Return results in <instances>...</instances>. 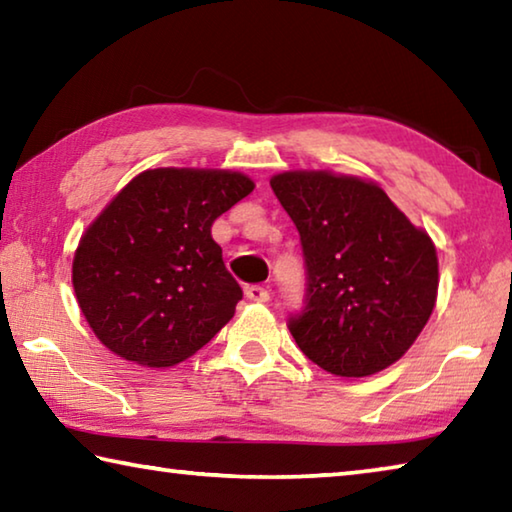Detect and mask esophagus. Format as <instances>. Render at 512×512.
I'll list each match as a JSON object with an SVG mask.
<instances>
[{
	"label": "esophagus",
	"mask_w": 512,
	"mask_h": 512,
	"mask_svg": "<svg viewBox=\"0 0 512 512\" xmlns=\"http://www.w3.org/2000/svg\"><path fill=\"white\" fill-rule=\"evenodd\" d=\"M246 298L253 300V302H268L271 293H268V289L259 287V284H253V287H246Z\"/></svg>",
	"instance_id": "obj_1"
}]
</instances>
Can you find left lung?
<instances>
[{
  "mask_svg": "<svg viewBox=\"0 0 512 512\" xmlns=\"http://www.w3.org/2000/svg\"><path fill=\"white\" fill-rule=\"evenodd\" d=\"M271 187L307 264V307L289 320L298 348L336 377L393 366L436 307L438 255L427 230L359 176L282 171Z\"/></svg>",
  "mask_w": 512,
  "mask_h": 512,
  "instance_id": "8db88e82",
  "label": "left lung"
}]
</instances>
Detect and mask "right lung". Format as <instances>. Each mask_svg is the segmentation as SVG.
<instances>
[{
  "mask_svg": "<svg viewBox=\"0 0 512 512\" xmlns=\"http://www.w3.org/2000/svg\"><path fill=\"white\" fill-rule=\"evenodd\" d=\"M255 189L230 169H146L83 232L72 284L85 320L117 357L169 368L235 316L241 287L212 223Z\"/></svg>",
  "mask_w": 512,
  "mask_h": 512,
  "instance_id": "add662e5",
  "label": "right lung"
}]
</instances>
